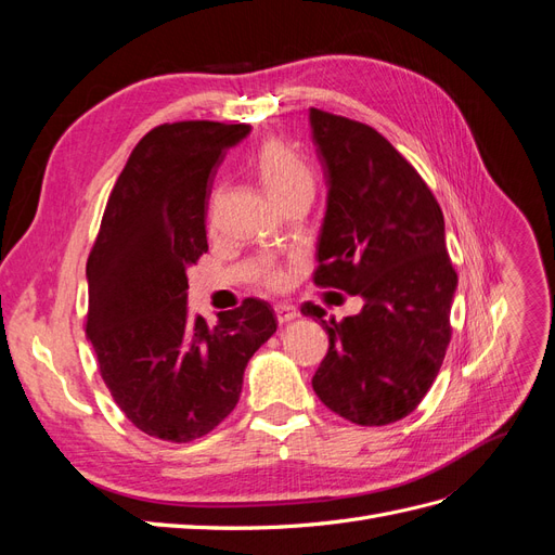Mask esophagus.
Returning <instances> with one entry per match:
<instances>
[{"instance_id": "obj_1", "label": "esophagus", "mask_w": 555, "mask_h": 555, "mask_svg": "<svg viewBox=\"0 0 555 555\" xmlns=\"http://www.w3.org/2000/svg\"><path fill=\"white\" fill-rule=\"evenodd\" d=\"M275 317H278L280 324H287V322H292V319L298 317V308L292 306V304H278L275 306Z\"/></svg>"}]
</instances>
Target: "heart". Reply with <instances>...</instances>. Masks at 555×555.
Segmentation results:
<instances>
[{
  "label": "heart",
  "mask_w": 555,
  "mask_h": 555,
  "mask_svg": "<svg viewBox=\"0 0 555 555\" xmlns=\"http://www.w3.org/2000/svg\"><path fill=\"white\" fill-rule=\"evenodd\" d=\"M251 169H255L261 188L278 204L294 194L314 190V173L308 159L298 150L278 139L266 141L257 147V153L251 155ZM261 280L268 287H282L287 282V271L278 263H266Z\"/></svg>",
  "instance_id": "1"
}]
</instances>
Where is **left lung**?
I'll return each instance as SVG.
<instances>
[{
	"label": "left lung",
	"mask_w": 555,
	"mask_h": 555,
	"mask_svg": "<svg viewBox=\"0 0 555 555\" xmlns=\"http://www.w3.org/2000/svg\"><path fill=\"white\" fill-rule=\"evenodd\" d=\"M310 127L328 182L314 284L363 298L343 322L300 306L328 333L312 389L347 422L386 426L424 400L451 340L459 275L442 208L377 129L319 108Z\"/></svg>",
	"instance_id": "left-lung-1"
}]
</instances>
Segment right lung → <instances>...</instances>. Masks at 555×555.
<instances>
[{"instance_id": "obj_1", "label": "right lung", "mask_w": 555, "mask_h": 555, "mask_svg": "<svg viewBox=\"0 0 555 555\" xmlns=\"http://www.w3.org/2000/svg\"><path fill=\"white\" fill-rule=\"evenodd\" d=\"M249 125L166 122L131 150L88 257L86 333L117 408L164 442L204 438L236 408L278 319L245 298L210 328L188 314V268L208 251L206 210L227 150Z\"/></svg>"}]
</instances>
